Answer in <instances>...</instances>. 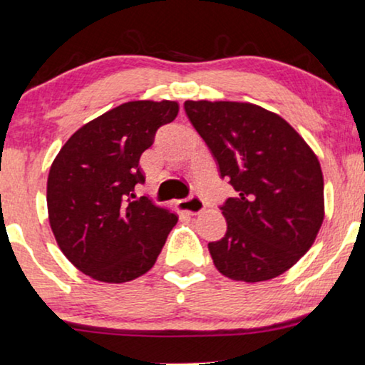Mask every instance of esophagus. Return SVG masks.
Wrapping results in <instances>:
<instances>
[{
    "instance_id": "1",
    "label": "esophagus",
    "mask_w": 365,
    "mask_h": 365,
    "mask_svg": "<svg viewBox=\"0 0 365 365\" xmlns=\"http://www.w3.org/2000/svg\"><path fill=\"white\" fill-rule=\"evenodd\" d=\"M177 205L180 210L192 213V215H198V213L205 210V202H203L198 195H192L188 198H183V200H178Z\"/></svg>"
}]
</instances>
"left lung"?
<instances>
[{
    "mask_svg": "<svg viewBox=\"0 0 365 365\" xmlns=\"http://www.w3.org/2000/svg\"><path fill=\"white\" fill-rule=\"evenodd\" d=\"M185 111L237 192L222 207L225 237L208 244L217 270L250 284L282 275L312 247L324 222L317 155L259 105L187 100Z\"/></svg>",
    "mask_w": 365,
    "mask_h": 365,
    "instance_id": "8db88e82",
    "label": "left lung"
}]
</instances>
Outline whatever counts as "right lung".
I'll use <instances>...</instances> for the list:
<instances>
[{
  "label": "right lung",
  "mask_w": 365,
  "mask_h": 365,
  "mask_svg": "<svg viewBox=\"0 0 365 365\" xmlns=\"http://www.w3.org/2000/svg\"><path fill=\"white\" fill-rule=\"evenodd\" d=\"M177 101L137 100L76 130L48 173V220L56 244L91 279L123 284L157 262L178 217L147 197L140 157L157 130L178 115Z\"/></svg>",
  "instance_id": "1"
}]
</instances>
